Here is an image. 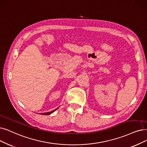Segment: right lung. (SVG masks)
Wrapping results in <instances>:
<instances>
[{
  "label": "right lung",
  "instance_id": "add662e5",
  "mask_svg": "<svg viewBox=\"0 0 147 147\" xmlns=\"http://www.w3.org/2000/svg\"><path fill=\"white\" fill-rule=\"evenodd\" d=\"M58 108H59V107H58V108H57L56 109H55V110H52V111H50V112H46V113H42V115H51V113H52L53 112H54V111H55V110H57Z\"/></svg>",
  "mask_w": 147,
  "mask_h": 147
}]
</instances>
